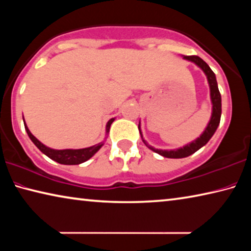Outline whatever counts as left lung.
I'll return each mask as SVG.
<instances>
[{
  "label": "left lung",
  "instance_id": "left-lung-1",
  "mask_svg": "<svg viewBox=\"0 0 251 251\" xmlns=\"http://www.w3.org/2000/svg\"><path fill=\"white\" fill-rule=\"evenodd\" d=\"M186 60L192 61L196 63L197 66L200 67V68L204 71V74L206 75V78H208L209 81V86H210V95H211V101H212V116L211 119H210L208 126L202 135L199 138H197L196 141H193L190 144L183 146L182 149L178 150H173V151H163V150H156L154 147L150 146L147 144L146 141L143 138L142 133H141V127L138 125V129H140V134L142 137V141L144 144L150 147L151 150L154 151L155 153L162 155V156L168 157V158H182V157H186L192 155L193 153H196L198 150H200L202 146H204L206 143L209 142L210 138L212 137V135L216 132L219 124H220V118H221V95L220 91L218 89V83H217V79H216V75H214L211 68L206 65V62L202 60L200 57L198 55H184L183 57Z\"/></svg>",
  "mask_w": 251,
  "mask_h": 251
}]
</instances>
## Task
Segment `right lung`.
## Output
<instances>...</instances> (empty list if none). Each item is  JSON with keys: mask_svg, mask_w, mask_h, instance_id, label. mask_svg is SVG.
<instances>
[{"mask_svg": "<svg viewBox=\"0 0 251 251\" xmlns=\"http://www.w3.org/2000/svg\"><path fill=\"white\" fill-rule=\"evenodd\" d=\"M114 122V118H111L110 121L107 123L106 126V132H109L111 123ZM25 127L27 135H29L30 140L34 143V145L38 147V149L41 151L43 154H46L48 157H50L51 160L55 162L60 163V164H66V165H77L80 164V163L86 162L87 160L93 156V155L97 152V151L102 146V143H99L94 146L87 147V149H80V150H52L43 145L41 142H39L37 138H35L31 132L27 128L25 122Z\"/></svg>", "mask_w": 251, "mask_h": 251, "instance_id": "right-lung-1", "label": "right lung"}]
</instances>
